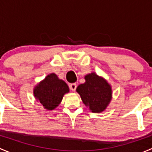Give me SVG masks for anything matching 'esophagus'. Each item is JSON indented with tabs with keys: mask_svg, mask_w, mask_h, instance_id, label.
Listing matches in <instances>:
<instances>
[{
	"mask_svg": "<svg viewBox=\"0 0 152 152\" xmlns=\"http://www.w3.org/2000/svg\"><path fill=\"white\" fill-rule=\"evenodd\" d=\"M76 87H77V85H76V83H73V84H70V88L72 91H75L76 89Z\"/></svg>",
	"mask_w": 152,
	"mask_h": 152,
	"instance_id": "obj_1",
	"label": "esophagus"
}]
</instances>
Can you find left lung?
Wrapping results in <instances>:
<instances>
[{
	"label": "left lung",
	"mask_w": 152,
	"mask_h": 152,
	"mask_svg": "<svg viewBox=\"0 0 152 152\" xmlns=\"http://www.w3.org/2000/svg\"><path fill=\"white\" fill-rule=\"evenodd\" d=\"M85 82L76 88L82 102L92 113L104 111L113 98L112 87L102 76L95 72L85 76Z\"/></svg>",
	"instance_id": "obj_1"
}]
</instances>
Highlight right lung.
Returning a JSON list of instances; mask_svg holds the SVG:
<instances>
[{
    "label": "right lung",
    "mask_w": 152,
    "mask_h": 152,
    "mask_svg": "<svg viewBox=\"0 0 152 152\" xmlns=\"http://www.w3.org/2000/svg\"><path fill=\"white\" fill-rule=\"evenodd\" d=\"M69 91L66 82L52 73L35 85L33 93L36 100L42 105L44 109L53 110L59 105L64 95Z\"/></svg>",
    "instance_id": "add662e5"
}]
</instances>
